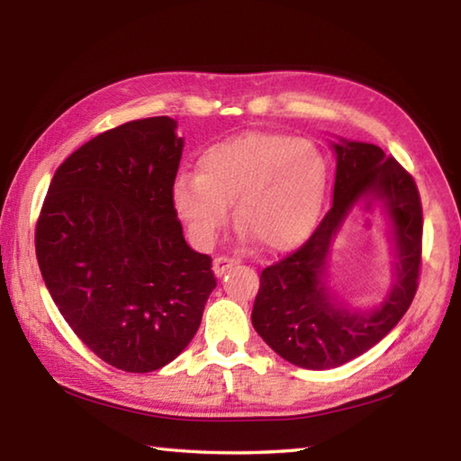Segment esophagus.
Wrapping results in <instances>:
<instances>
[{"label":"esophagus","instance_id":"34e87169","mask_svg":"<svg viewBox=\"0 0 461 461\" xmlns=\"http://www.w3.org/2000/svg\"><path fill=\"white\" fill-rule=\"evenodd\" d=\"M238 260L236 258H230V256H217L213 260V272L217 276H223L225 272H228L231 267H236Z\"/></svg>","mask_w":461,"mask_h":461}]
</instances>
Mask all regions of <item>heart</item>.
<instances>
[{
    "label": "heart",
    "instance_id": "heart-1",
    "mask_svg": "<svg viewBox=\"0 0 461 461\" xmlns=\"http://www.w3.org/2000/svg\"><path fill=\"white\" fill-rule=\"evenodd\" d=\"M327 183L325 158L303 138L246 131L199 156L197 175H178L173 207L197 246H212L230 220L270 252L299 246L317 221Z\"/></svg>",
    "mask_w": 461,
    "mask_h": 461
}]
</instances>
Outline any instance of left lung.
Returning <instances> with one entry per match:
<instances>
[{"mask_svg": "<svg viewBox=\"0 0 461 461\" xmlns=\"http://www.w3.org/2000/svg\"><path fill=\"white\" fill-rule=\"evenodd\" d=\"M338 154L333 205L311 238L286 258L262 270L252 309L260 338L286 362L309 370L338 368L368 352L401 321L419 288L423 254V207L415 178L382 148L364 142L333 144ZM385 203L395 223L400 262L389 299L368 314L330 303L321 272L330 238L356 202Z\"/></svg>", "mask_w": 461, "mask_h": 461, "instance_id": "8db88e82", "label": "left lung"}]
</instances>
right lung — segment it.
Segmentation results:
<instances>
[{
  "mask_svg": "<svg viewBox=\"0 0 461 461\" xmlns=\"http://www.w3.org/2000/svg\"><path fill=\"white\" fill-rule=\"evenodd\" d=\"M176 122L134 120L75 150L36 221V258L60 315L93 354L142 374L173 362L217 286L212 256L183 238L173 183Z\"/></svg>",
  "mask_w": 461,
  "mask_h": 461,
  "instance_id": "obj_1",
  "label": "right lung"
}]
</instances>
